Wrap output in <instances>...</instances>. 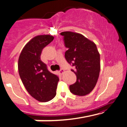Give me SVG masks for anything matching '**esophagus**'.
Returning <instances> with one entry per match:
<instances>
[{
    "mask_svg": "<svg viewBox=\"0 0 127 127\" xmlns=\"http://www.w3.org/2000/svg\"><path fill=\"white\" fill-rule=\"evenodd\" d=\"M64 73V70L63 69H61V70L59 71V73H60V74H61V75H62V74H63Z\"/></svg>",
    "mask_w": 127,
    "mask_h": 127,
    "instance_id": "obj_1",
    "label": "esophagus"
}]
</instances>
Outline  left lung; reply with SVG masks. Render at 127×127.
<instances>
[{
	"instance_id": "left-lung-1",
	"label": "left lung",
	"mask_w": 127,
	"mask_h": 127,
	"mask_svg": "<svg viewBox=\"0 0 127 127\" xmlns=\"http://www.w3.org/2000/svg\"><path fill=\"white\" fill-rule=\"evenodd\" d=\"M65 46L68 48L65 58L75 69L76 81L70 85L69 90L78 96L89 94L96 86L100 71V55L94 42L80 33L62 32Z\"/></svg>"
}]
</instances>
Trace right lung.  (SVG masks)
Here are the masks:
<instances>
[{
	"label": "right lung",
	"instance_id": "1",
	"mask_svg": "<svg viewBox=\"0 0 127 127\" xmlns=\"http://www.w3.org/2000/svg\"><path fill=\"white\" fill-rule=\"evenodd\" d=\"M54 39L53 35L35 36L25 45L18 60L20 78L26 90L36 100L47 102L55 97L59 77L47 70L41 60L44 47Z\"/></svg>",
	"mask_w": 127,
	"mask_h": 127
}]
</instances>
